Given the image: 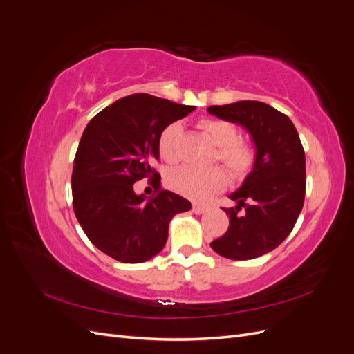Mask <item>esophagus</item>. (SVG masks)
<instances>
[{"label": "esophagus", "mask_w": 354, "mask_h": 354, "mask_svg": "<svg viewBox=\"0 0 354 354\" xmlns=\"http://www.w3.org/2000/svg\"><path fill=\"white\" fill-rule=\"evenodd\" d=\"M192 211H194L195 214H198V216H201V214L207 212V207H203V205H198V203H195V205L192 207Z\"/></svg>", "instance_id": "34e87169"}]
</instances>
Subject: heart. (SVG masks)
Returning a JSON list of instances; mask_svg holds the SVG:
<instances>
[{
  "mask_svg": "<svg viewBox=\"0 0 354 354\" xmlns=\"http://www.w3.org/2000/svg\"><path fill=\"white\" fill-rule=\"evenodd\" d=\"M199 128L208 136L216 149V158L229 173L241 178L251 171L255 153L252 147L239 140V130L233 124L217 120V118H202ZM183 138V127L180 122L168 124L159 136V153L167 162H177L180 158V146ZM167 186L177 194L194 201H205L212 194L221 190L226 185V177L218 168L196 169L192 167H178L167 174Z\"/></svg>",
  "mask_w": 354,
  "mask_h": 354,
  "instance_id": "heart-1",
  "label": "heart"
}]
</instances>
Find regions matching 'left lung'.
Instances as JSON below:
<instances>
[{
  "label": "left lung",
  "instance_id": "1",
  "mask_svg": "<svg viewBox=\"0 0 354 354\" xmlns=\"http://www.w3.org/2000/svg\"><path fill=\"white\" fill-rule=\"evenodd\" d=\"M207 111L245 128L255 149L251 173L229 195L236 207L224 208L229 229L211 248L230 260L257 259L286 239L303 209L304 149L292 121L266 103L241 100ZM242 206L245 211L239 214Z\"/></svg>",
  "mask_w": 354,
  "mask_h": 354
}]
</instances>
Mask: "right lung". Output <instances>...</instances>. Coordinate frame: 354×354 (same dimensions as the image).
<instances>
[{"mask_svg": "<svg viewBox=\"0 0 354 354\" xmlns=\"http://www.w3.org/2000/svg\"><path fill=\"white\" fill-rule=\"evenodd\" d=\"M195 106L151 94H131L95 115L85 127L72 171L73 211L94 246L121 263H143L159 254L168 239V224L190 202L160 190L152 168L159 158L164 128L185 118ZM157 195L146 200L133 192L142 178Z\"/></svg>", "mask_w": 354, "mask_h": 354, "instance_id": "add662e5", "label": "right lung"}]
</instances>
